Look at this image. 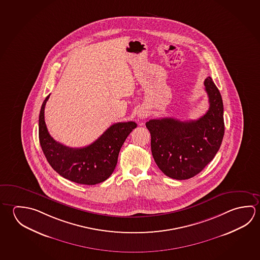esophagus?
Listing matches in <instances>:
<instances>
[{"mask_svg": "<svg viewBox=\"0 0 260 260\" xmlns=\"http://www.w3.org/2000/svg\"><path fill=\"white\" fill-rule=\"evenodd\" d=\"M145 117H147V112L144 111V110H140V111L138 112V118H139V119H145Z\"/></svg>", "mask_w": 260, "mask_h": 260, "instance_id": "1", "label": "esophagus"}]
</instances>
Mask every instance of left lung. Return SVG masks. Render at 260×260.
I'll return each instance as SVG.
<instances>
[{
  "label": "left lung",
  "mask_w": 260,
  "mask_h": 260,
  "mask_svg": "<svg viewBox=\"0 0 260 260\" xmlns=\"http://www.w3.org/2000/svg\"><path fill=\"white\" fill-rule=\"evenodd\" d=\"M209 110L196 120L173 118L150 119L151 153L159 170L168 177L186 180L203 171L217 153L224 134L222 96L213 79L205 80Z\"/></svg>",
  "instance_id": "1"
}]
</instances>
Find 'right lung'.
Instances as JSON below:
<instances>
[{"instance_id":"right-lung-1","label":"right lung","mask_w":260,"mask_h":260,"mask_svg":"<svg viewBox=\"0 0 260 260\" xmlns=\"http://www.w3.org/2000/svg\"><path fill=\"white\" fill-rule=\"evenodd\" d=\"M39 115V141L51 167L62 177L80 184L94 185L104 182L114 172L121 146L137 124L133 121L111 125L96 141L83 148H70L50 136L45 122V107Z\"/></svg>"}]
</instances>
